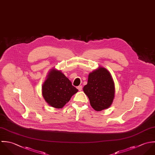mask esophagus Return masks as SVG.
Returning <instances> with one entry per match:
<instances>
[{
  "instance_id": "1",
  "label": "esophagus",
  "mask_w": 155,
  "mask_h": 155,
  "mask_svg": "<svg viewBox=\"0 0 155 155\" xmlns=\"http://www.w3.org/2000/svg\"><path fill=\"white\" fill-rule=\"evenodd\" d=\"M77 89H78L79 91H82V86H79L77 87Z\"/></svg>"
}]
</instances>
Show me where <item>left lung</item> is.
<instances>
[{
    "mask_svg": "<svg viewBox=\"0 0 155 155\" xmlns=\"http://www.w3.org/2000/svg\"><path fill=\"white\" fill-rule=\"evenodd\" d=\"M83 91L94 110L99 111L108 108L113 102L115 92L114 83L110 72L104 68H99L90 73Z\"/></svg>",
    "mask_w": 155,
    "mask_h": 155,
    "instance_id": "left-lung-1",
    "label": "left lung"
}]
</instances>
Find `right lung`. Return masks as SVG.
Masks as SVG:
<instances>
[{"mask_svg": "<svg viewBox=\"0 0 155 155\" xmlns=\"http://www.w3.org/2000/svg\"><path fill=\"white\" fill-rule=\"evenodd\" d=\"M78 89L72 85L70 80L60 71L53 69L42 86V95L51 107L61 108Z\"/></svg>", "mask_w": 155, "mask_h": 155, "instance_id": "1", "label": "right lung"}]
</instances>
